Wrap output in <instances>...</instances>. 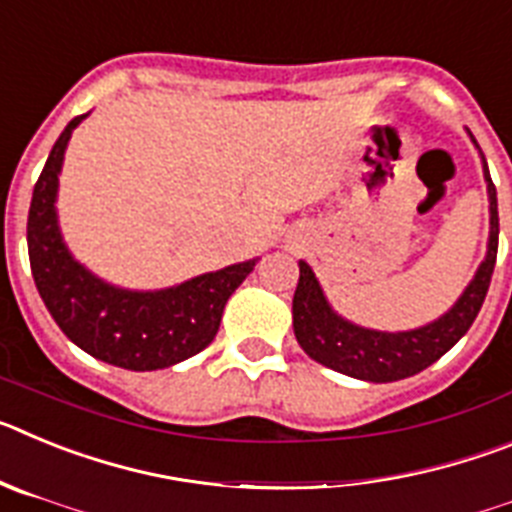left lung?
Instances as JSON below:
<instances>
[{
	"label": "left lung",
	"instance_id": "1",
	"mask_svg": "<svg viewBox=\"0 0 512 512\" xmlns=\"http://www.w3.org/2000/svg\"><path fill=\"white\" fill-rule=\"evenodd\" d=\"M482 171H485L487 194H490L487 256L456 305L423 328L387 333V330L361 328L351 320H343L328 305L310 266L300 261V282L292 300V325H295L297 343L310 359L348 377L364 379V382H397V379L413 377L428 369L433 361L441 359L451 346L459 343V338L472 328L479 307L485 302L497 259L500 217H497V192L485 156H482Z\"/></svg>",
	"mask_w": 512,
	"mask_h": 512
}]
</instances>
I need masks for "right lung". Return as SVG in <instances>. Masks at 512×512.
<instances>
[{"instance_id": "right-lung-1", "label": "right lung", "mask_w": 512, "mask_h": 512, "mask_svg": "<svg viewBox=\"0 0 512 512\" xmlns=\"http://www.w3.org/2000/svg\"><path fill=\"white\" fill-rule=\"evenodd\" d=\"M87 115L74 117L58 135L35 182L27 215V253L35 287L66 338L94 359L130 372L166 369L210 346L225 302L259 259L156 292H133L94 277L69 253L56 215L63 153L74 128Z\"/></svg>"}]
</instances>
